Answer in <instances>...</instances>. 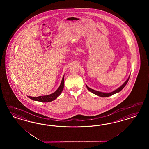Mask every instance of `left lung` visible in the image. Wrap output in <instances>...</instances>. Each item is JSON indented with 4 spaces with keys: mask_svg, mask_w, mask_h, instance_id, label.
Listing matches in <instances>:
<instances>
[{
    "mask_svg": "<svg viewBox=\"0 0 149 149\" xmlns=\"http://www.w3.org/2000/svg\"><path fill=\"white\" fill-rule=\"evenodd\" d=\"M130 76L128 78V79L126 81H125V82L122 85V86H120L118 88H117V90L113 91V92H110V93H104V92H99V91H95L94 90H93V89H91V88H90V87H88L87 85H86V87H87V88L88 90L90 91V92H91L92 93L95 94V95H98L99 97H109V96H111V95H114V94H115V93H118V92H119L120 91H121L122 90V89L125 87V86L126 85L129 79H130Z\"/></svg>",
    "mask_w": 149,
    "mask_h": 149,
    "instance_id": "left-lung-1",
    "label": "left lung"
}]
</instances>
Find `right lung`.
I'll return each instance as SVG.
<instances>
[{
	"mask_svg": "<svg viewBox=\"0 0 149 149\" xmlns=\"http://www.w3.org/2000/svg\"><path fill=\"white\" fill-rule=\"evenodd\" d=\"M64 88V76L62 78V80L61 82V84L60 86L58 87V88L54 92V93H52L50 95H44V96H39V97H31V96H28L30 99L36 100V101H39L41 102H50L52 100H54L55 99H56L61 93H62V91Z\"/></svg>",
	"mask_w": 149,
	"mask_h": 149,
	"instance_id": "add662e5",
	"label": "right lung"
}]
</instances>
